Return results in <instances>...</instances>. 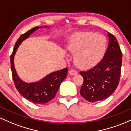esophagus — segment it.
Instances as JSON below:
<instances>
[{
	"mask_svg": "<svg viewBox=\"0 0 131 131\" xmlns=\"http://www.w3.org/2000/svg\"><path fill=\"white\" fill-rule=\"evenodd\" d=\"M70 74L73 75V76H74V75H77L78 72L75 70H71L70 71Z\"/></svg>",
	"mask_w": 131,
	"mask_h": 131,
	"instance_id": "1",
	"label": "esophagus"
}]
</instances>
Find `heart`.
<instances>
[{
	"mask_svg": "<svg viewBox=\"0 0 131 131\" xmlns=\"http://www.w3.org/2000/svg\"><path fill=\"white\" fill-rule=\"evenodd\" d=\"M106 40L96 32H82L76 34L70 40L68 50L76 53L74 61L81 68H89L96 65L106 50Z\"/></svg>",
	"mask_w": 131,
	"mask_h": 131,
	"instance_id": "heart-1",
	"label": "heart"
}]
</instances>
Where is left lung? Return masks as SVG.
<instances>
[{
  "label": "left lung",
  "instance_id": "left-lung-1",
  "mask_svg": "<svg viewBox=\"0 0 131 131\" xmlns=\"http://www.w3.org/2000/svg\"><path fill=\"white\" fill-rule=\"evenodd\" d=\"M108 37L109 44L103 59L92 68L79 72L84 79L80 94L92 103L108 98L119 82L122 52L116 38L108 32Z\"/></svg>",
  "mask_w": 131,
  "mask_h": 131
}]
</instances>
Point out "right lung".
<instances>
[{"label":"right lung","mask_w":131,"mask_h":131,"mask_svg":"<svg viewBox=\"0 0 131 131\" xmlns=\"http://www.w3.org/2000/svg\"><path fill=\"white\" fill-rule=\"evenodd\" d=\"M40 28L41 27H34L20 36L15 45L13 52L10 56V63L15 85L19 94L32 103L42 105L49 102L55 97L61 82L67 76L68 70L67 68L51 73L39 81L27 83L18 77L14 66V57L19 45ZM44 28H47V26H44Z\"/></svg>","instance_id":"add662e5"}]
</instances>
